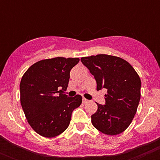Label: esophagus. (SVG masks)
I'll return each mask as SVG.
<instances>
[{
	"mask_svg": "<svg viewBox=\"0 0 160 160\" xmlns=\"http://www.w3.org/2000/svg\"><path fill=\"white\" fill-rule=\"evenodd\" d=\"M87 102H89V100L86 98H82V104H86Z\"/></svg>",
	"mask_w": 160,
	"mask_h": 160,
	"instance_id": "34e87169",
	"label": "esophagus"
}]
</instances>
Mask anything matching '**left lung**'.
Returning <instances> with one entry per match:
<instances>
[{
    "label": "left lung",
    "instance_id": "1",
    "mask_svg": "<svg viewBox=\"0 0 160 160\" xmlns=\"http://www.w3.org/2000/svg\"><path fill=\"white\" fill-rule=\"evenodd\" d=\"M81 62L94 76L97 90L107 89L105 104L91 116L92 123L108 135L122 133L136 113L141 98V79L133 67L117 56L99 54L82 57Z\"/></svg>",
    "mask_w": 160,
    "mask_h": 160
}]
</instances>
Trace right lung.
<instances>
[{"label":"right lung","mask_w":160,"mask_h":160,"mask_svg":"<svg viewBox=\"0 0 160 160\" xmlns=\"http://www.w3.org/2000/svg\"><path fill=\"white\" fill-rule=\"evenodd\" d=\"M78 58L43 59L32 65L20 82V102L28 122L37 133L53 138L68 127L71 113L82 103V96L68 97L70 71Z\"/></svg>","instance_id":"obj_1"}]
</instances>
